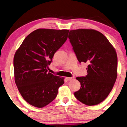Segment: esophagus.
<instances>
[{
	"label": "esophagus",
	"instance_id": "1",
	"mask_svg": "<svg viewBox=\"0 0 127 127\" xmlns=\"http://www.w3.org/2000/svg\"><path fill=\"white\" fill-rule=\"evenodd\" d=\"M66 79L67 81H71V80H72V79H73V78H72V77H66Z\"/></svg>",
	"mask_w": 127,
	"mask_h": 127
}]
</instances>
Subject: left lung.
Instances as JSON below:
<instances>
[{
    "label": "left lung",
    "mask_w": 127,
    "mask_h": 127,
    "mask_svg": "<svg viewBox=\"0 0 127 127\" xmlns=\"http://www.w3.org/2000/svg\"><path fill=\"white\" fill-rule=\"evenodd\" d=\"M68 37L79 63L88 64L86 76H78L81 88L74 93L78 101L96 105L107 98L117 77V55L108 39L92 29L71 30Z\"/></svg>",
    "instance_id": "obj_1"
}]
</instances>
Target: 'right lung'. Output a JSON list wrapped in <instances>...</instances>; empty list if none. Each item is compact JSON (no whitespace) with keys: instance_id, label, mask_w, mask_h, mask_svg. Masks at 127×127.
I'll list each match as a JSON object with an SVG mask.
<instances>
[{"instance_id":"add662e5","label":"right lung","mask_w":127,"mask_h":127,"mask_svg":"<svg viewBox=\"0 0 127 127\" xmlns=\"http://www.w3.org/2000/svg\"><path fill=\"white\" fill-rule=\"evenodd\" d=\"M68 29H37L28 35L13 58L15 81L31 105L43 108L54 100L64 78L48 72L55 53L65 43Z\"/></svg>"}]
</instances>
